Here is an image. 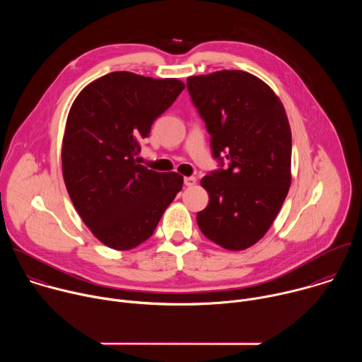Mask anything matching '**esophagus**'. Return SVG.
<instances>
[{
  "mask_svg": "<svg viewBox=\"0 0 362 362\" xmlns=\"http://www.w3.org/2000/svg\"><path fill=\"white\" fill-rule=\"evenodd\" d=\"M183 182H185V185H186L187 187H190V186H193V185L196 183V177H193V176H187V177H185V179H183Z\"/></svg>",
  "mask_w": 362,
  "mask_h": 362,
  "instance_id": "esophagus-1",
  "label": "esophagus"
}]
</instances>
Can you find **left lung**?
I'll list each match as a JSON object with an SVG mask.
<instances>
[{
	"instance_id": "left-lung-1",
	"label": "left lung",
	"mask_w": 362,
	"mask_h": 362,
	"mask_svg": "<svg viewBox=\"0 0 362 362\" xmlns=\"http://www.w3.org/2000/svg\"><path fill=\"white\" fill-rule=\"evenodd\" d=\"M187 90L219 162L200 182L209 203L196 216L199 229L225 249L243 250L271 228L291 186L285 109L268 84L240 70L189 77Z\"/></svg>"
}]
</instances>
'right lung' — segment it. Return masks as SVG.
I'll list each match as a JSON object with an SVG mask.
<instances>
[{
	"label": "right lung",
	"mask_w": 362,
	"mask_h": 362,
	"mask_svg": "<svg viewBox=\"0 0 362 362\" xmlns=\"http://www.w3.org/2000/svg\"><path fill=\"white\" fill-rule=\"evenodd\" d=\"M185 88L177 78L115 71L84 87L70 109L62 162L67 192L93 235L112 249L147 240L183 177L140 165V143Z\"/></svg>",
	"instance_id": "right-lung-1"
}]
</instances>
